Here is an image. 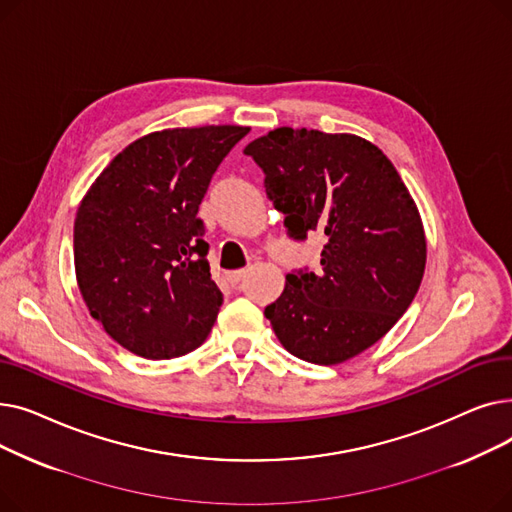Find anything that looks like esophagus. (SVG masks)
<instances>
[{
    "instance_id": "1",
    "label": "esophagus",
    "mask_w": 512,
    "mask_h": 512,
    "mask_svg": "<svg viewBox=\"0 0 512 512\" xmlns=\"http://www.w3.org/2000/svg\"><path fill=\"white\" fill-rule=\"evenodd\" d=\"M245 276H247V270H236V272H228V274H226V280H228L232 286H236Z\"/></svg>"
}]
</instances>
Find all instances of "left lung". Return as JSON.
Instances as JSON below:
<instances>
[{
    "instance_id": "obj_1",
    "label": "left lung",
    "mask_w": 512,
    "mask_h": 512,
    "mask_svg": "<svg viewBox=\"0 0 512 512\" xmlns=\"http://www.w3.org/2000/svg\"><path fill=\"white\" fill-rule=\"evenodd\" d=\"M294 240L319 232L321 267L286 276L265 317L286 351L338 365L378 342L425 270L421 215L392 161L357 134L276 128L245 147Z\"/></svg>"
}]
</instances>
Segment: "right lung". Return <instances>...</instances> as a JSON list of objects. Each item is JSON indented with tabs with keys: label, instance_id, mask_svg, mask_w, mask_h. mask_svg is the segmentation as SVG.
<instances>
[{
	"label": "right lung",
	"instance_id": "add662e5",
	"mask_svg": "<svg viewBox=\"0 0 512 512\" xmlns=\"http://www.w3.org/2000/svg\"><path fill=\"white\" fill-rule=\"evenodd\" d=\"M247 126L168 128L120 151L80 201L74 270L91 315L126 351L199 348L222 307L197 218L213 172Z\"/></svg>",
	"mask_w": 512,
	"mask_h": 512
}]
</instances>
